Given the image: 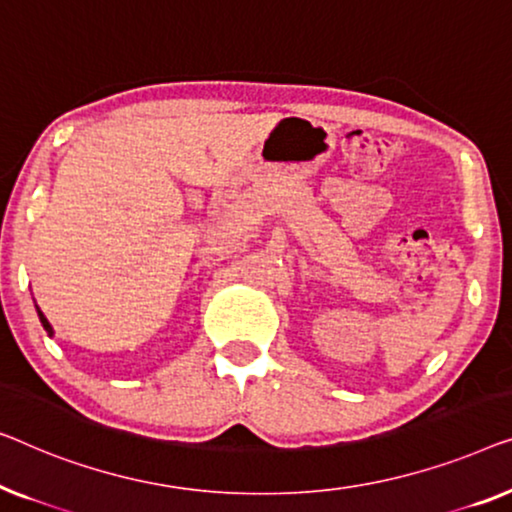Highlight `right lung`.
<instances>
[{"mask_svg": "<svg viewBox=\"0 0 512 512\" xmlns=\"http://www.w3.org/2000/svg\"><path fill=\"white\" fill-rule=\"evenodd\" d=\"M37 311H39V308H37ZM39 320H41V325H43V329H46V331H48V334H53V327H50V322L46 320V315H43L41 311H39Z\"/></svg>", "mask_w": 512, "mask_h": 512, "instance_id": "add662e5", "label": "right lung"}]
</instances>
